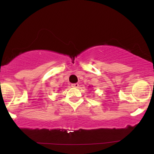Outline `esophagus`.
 Returning a JSON list of instances; mask_svg holds the SVG:
<instances>
[{
    "label": "esophagus",
    "instance_id": "obj_1",
    "mask_svg": "<svg viewBox=\"0 0 154 154\" xmlns=\"http://www.w3.org/2000/svg\"><path fill=\"white\" fill-rule=\"evenodd\" d=\"M71 86H72L73 88H78L79 86V83H72L71 84Z\"/></svg>",
    "mask_w": 154,
    "mask_h": 154
}]
</instances>
